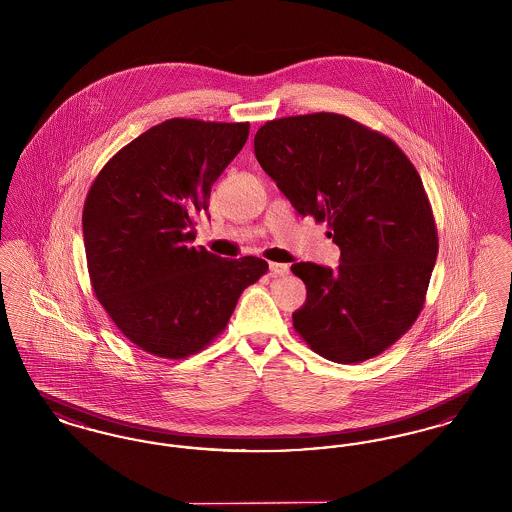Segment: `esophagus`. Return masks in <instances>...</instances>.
<instances>
[{"mask_svg":"<svg viewBox=\"0 0 512 512\" xmlns=\"http://www.w3.org/2000/svg\"><path fill=\"white\" fill-rule=\"evenodd\" d=\"M268 268H270V274H272V276H286V274L290 272V267L284 265V263H270Z\"/></svg>","mask_w":512,"mask_h":512,"instance_id":"34e87169","label":"esophagus"}]
</instances>
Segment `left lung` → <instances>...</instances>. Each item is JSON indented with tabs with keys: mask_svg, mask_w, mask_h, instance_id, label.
Here are the masks:
<instances>
[{
	"mask_svg": "<svg viewBox=\"0 0 512 512\" xmlns=\"http://www.w3.org/2000/svg\"><path fill=\"white\" fill-rule=\"evenodd\" d=\"M255 157L295 211L328 222L340 267L295 263L307 301L295 332L328 361L372 359L420 315L438 257L422 180L388 136L336 113L268 121Z\"/></svg>",
	"mask_w": 512,
	"mask_h": 512,
	"instance_id": "obj_1",
	"label": "left lung"
}]
</instances>
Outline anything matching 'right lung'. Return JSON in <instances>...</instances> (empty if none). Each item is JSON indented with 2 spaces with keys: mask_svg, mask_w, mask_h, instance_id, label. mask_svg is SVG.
<instances>
[{
  "mask_svg": "<svg viewBox=\"0 0 512 512\" xmlns=\"http://www.w3.org/2000/svg\"><path fill=\"white\" fill-rule=\"evenodd\" d=\"M249 122L171 119L115 153L86 195L82 230L92 288L122 336L163 359L190 357L219 336L259 257L192 247L195 215L240 153Z\"/></svg>",
  "mask_w": 512,
  "mask_h": 512,
  "instance_id": "1",
  "label": "right lung"
}]
</instances>
